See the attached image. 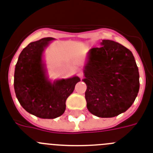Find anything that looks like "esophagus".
<instances>
[{"instance_id": "34e87169", "label": "esophagus", "mask_w": 153, "mask_h": 153, "mask_svg": "<svg viewBox=\"0 0 153 153\" xmlns=\"http://www.w3.org/2000/svg\"><path fill=\"white\" fill-rule=\"evenodd\" d=\"M78 76H79V78H80V79H82V78H83V73L82 71H79L78 72Z\"/></svg>"}]
</instances>
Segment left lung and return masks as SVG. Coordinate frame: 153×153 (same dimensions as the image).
Segmentation results:
<instances>
[{
	"label": "left lung",
	"mask_w": 153,
	"mask_h": 153,
	"mask_svg": "<svg viewBox=\"0 0 153 153\" xmlns=\"http://www.w3.org/2000/svg\"><path fill=\"white\" fill-rule=\"evenodd\" d=\"M89 51L83 70L87 109L99 117L126 111L139 90V69L131 52L120 43L103 40Z\"/></svg>",
	"instance_id": "1"
}]
</instances>
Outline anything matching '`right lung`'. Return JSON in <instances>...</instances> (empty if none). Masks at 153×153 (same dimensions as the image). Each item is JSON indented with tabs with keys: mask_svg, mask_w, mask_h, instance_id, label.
I'll use <instances>...</instances> for the list:
<instances>
[{
	"mask_svg": "<svg viewBox=\"0 0 153 153\" xmlns=\"http://www.w3.org/2000/svg\"><path fill=\"white\" fill-rule=\"evenodd\" d=\"M53 38H44L29 43L22 51L15 66L14 87L20 104L28 113L40 118L53 119L66 110V100L80 80L77 76L47 79L42 55Z\"/></svg>",
	"mask_w": 153,
	"mask_h": 153,
	"instance_id": "add662e5",
	"label": "right lung"
}]
</instances>
